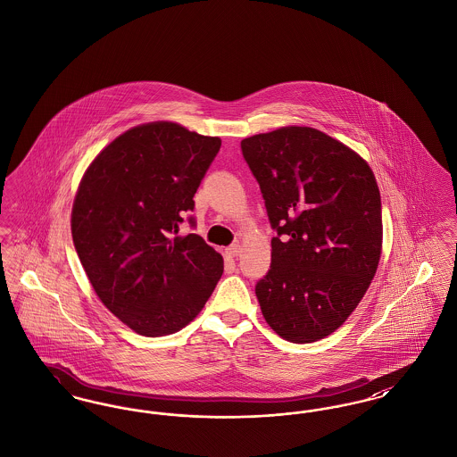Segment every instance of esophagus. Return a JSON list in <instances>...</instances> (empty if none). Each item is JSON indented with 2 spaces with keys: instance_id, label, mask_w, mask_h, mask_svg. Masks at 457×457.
I'll return each mask as SVG.
<instances>
[{
  "instance_id": "34e87169",
  "label": "esophagus",
  "mask_w": 457,
  "mask_h": 457,
  "mask_svg": "<svg viewBox=\"0 0 457 457\" xmlns=\"http://www.w3.org/2000/svg\"><path fill=\"white\" fill-rule=\"evenodd\" d=\"M226 253L229 257H238L239 253H241V246L239 245H231V246L226 248Z\"/></svg>"
}]
</instances>
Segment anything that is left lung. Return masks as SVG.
I'll return each instance as SVG.
<instances>
[{"instance_id":"8db88e82","label":"left lung","mask_w":457,"mask_h":457,"mask_svg":"<svg viewBox=\"0 0 457 457\" xmlns=\"http://www.w3.org/2000/svg\"><path fill=\"white\" fill-rule=\"evenodd\" d=\"M272 238L255 286L262 315L289 343L324 339L365 296L382 253V204L369 162L310 127L241 140Z\"/></svg>"}]
</instances>
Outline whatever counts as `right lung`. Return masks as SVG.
Listing matches in <instances>:
<instances>
[{"mask_svg": "<svg viewBox=\"0 0 457 457\" xmlns=\"http://www.w3.org/2000/svg\"><path fill=\"white\" fill-rule=\"evenodd\" d=\"M219 149V137L173 121L144 123L116 137L80 179L75 250L99 300L140 336L188 326L222 276L212 246L194 233L178 237Z\"/></svg>", "mask_w": 457, "mask_h": 457, "instance_id": "right-lung-1", "label": "right lung"}]
</instances>
